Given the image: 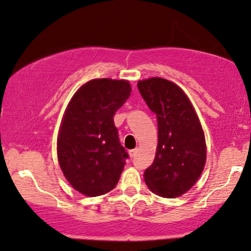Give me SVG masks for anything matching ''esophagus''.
<instances>
[{"label":"esophagus","mask_w":251,"mask_h":251,"mask_svg":"<svg viewBox=\"0 0 251 251\" xmlns=\"http://www.w3.org/2000/svg\"><path fill=\"white\" fill-rule=\"evenodd\" d=\"M137 152H138V150L137 149H133V150H130V151H129V155H130V157H135V155H136V153H137Z\"/></svg>","instance_id":"obj_1"}]
</instances>
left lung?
<instances>
[{
	"label": "left lung",
	"mask_w": 251,
	"mask_h": 251,
	"mask_svg": "<svg viewBox=\"0 0 251 251\" xmlns=\"http://www.w3.org/2000/svg\"><path fill=\"white\" fill-rule=\"evenodd\" d=\"M137 86L158 122L157 152L144 172L145 182L159 196L178 197L196 183L206 161L200 119L189 98L173 82L152 77Z\"/></svg>",
	"instance_id": "8db88e82"
}]
</instances>
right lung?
<instances>
[{"label":"right lung","instance_id":"right-lung-1","mask_svg":"<svg viewBox=\"0 0 251 251\" xmlns=\"http://www.w3.org/2000/svg\"><path fill=\"white\" fill-rule=\"evenodd\" d=\"M128 80L100 78L77 90L57 136V158L69 183L89 197L118 184L129 157L119 139L114 115L130 97Z\"/></svg>","mask_w":251,"mask_h":251}]
</instances>
